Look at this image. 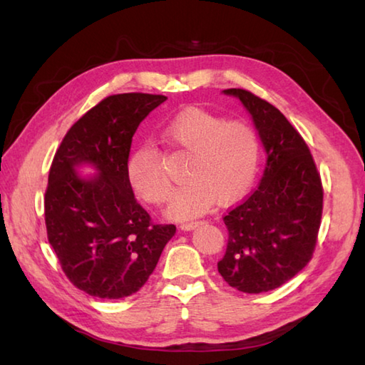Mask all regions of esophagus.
Segmentation results:
<instances>
[{
  "label": "esophagus",
  "instance_id": "34e87169",
  "mask_svg": "<svg viewBox=\"0 0 365 365\" xmlns=\"http://www.w3.org/2000/svg\"><path fill=\"white\" fill-rule=\"evenodd\" d=\"M200 224H202V221H190V222H183L182 226H180V229L182 230H192V229H196L197 226H200Z\"/></svg>",
  "mask_w": 365,
  "mask_h": 365
}]
</instances>
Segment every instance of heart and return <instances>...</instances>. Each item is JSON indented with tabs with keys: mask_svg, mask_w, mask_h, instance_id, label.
I'll return each mask as SVG.
<instances>
[{
	"mask_svg": "<svg viewBox=\"0 0 365 365\" xmlns=\"http://www.w3.org/2000/svg\"><path fill=\"white\" fill-rule=\"evenodd\" d=\"M163 143L190 153L185 182L174 192L168 215L190 220L207 213L216 204L229 205L251 190L259 174L262 141L252 125L227 122L202 110H187L160 128ZM130 188L150 204L169 197L170 187L161 173L158 152L143 144L130 153L125 165Z\"/></svg>",
	"mask_w": 365,
	"mask_h": 365,
	"instance_id": "1",
	"label": "heart"
}]
</instances>
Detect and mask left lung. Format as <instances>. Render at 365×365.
Returning a JSON list of instances; mask_svg holds the SVG:
<instances>
[{"mask_svg": "<svg viewBox=\"0 0 365 365\" xmlns=\"http://www.w3.org/2000/svg\"><path fill=\"white\" fill-rule=\"evenodd\" d=\"M251 114L267 153L259 187L224 216L227 250L218 271L245 293L277 289L312 259L323 187L304 139L285 115L245 89H226Z\"/></svg>", "mask_w": 365, "mask_h": 365, "instance_id": "8db88e82", "label": "left lung"}]
</instances>
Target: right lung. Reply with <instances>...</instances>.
<instances>
[{"instance_id":"1","label":"right lung","mask_w":365,"mask_h":365,"mask_svg":"<svg viewBox=\"0 0 365 365\" xmlns=\"http://www.w3.org/2000/svg\"><path fill=\"white\" fill-rule=\"evenodd\" d=\"M165 96H110L67 131L45 191L46 235L71 282L91 297L136 293L157 267L174 224H152L130 188L131 139ZM81 165L96 174H78Z\"/></svg>"}]
</instances>
